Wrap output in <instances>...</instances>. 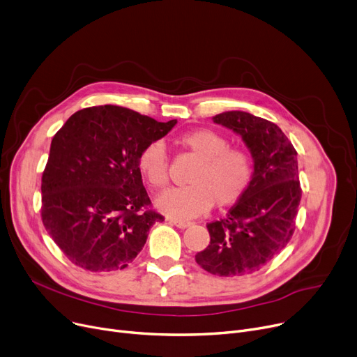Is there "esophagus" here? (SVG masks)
Listing matches in <instances>:
<instances>
[{"mask_svg":"<svg viewBox=\"0 0 357 357\" xmlns=\"http://www.w3.org/2000/svg\"><path fill=\"white\" fill-rule=\"evenodd\" d=\"M167 221L171 222V224H174V226H176V227H179V229H186L190 226V221H183V220H175V218H167Z\"/></svg>","mask_w":357,"mask_h":357,"instance_id":"1","label":"esophagus"}]
</instances>
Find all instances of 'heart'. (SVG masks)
Returning a JSON list of instances; mask_svg holds the SVG:
<instances>
[{
    "instance_id": "obj_1",
    "label": "heart",
    "mask_w": 357,
    "mask_h": 357,
    "mask_svg": "<svg viewBox=\"0 0 357 357\" xmlns=\"http://www.w3.org/2000/svg\"><path fill=\"white\" fill-rule=\"evenodd\" d=\"M175 146L194 156L198 163L188 176V186L165 192L158 207L172 217L192 218L211 210L230 207L246 194L255 175L249 152L229 147V140L210 128H195L179 135ZM137 167L155 190L169 182V160L162 143L152 142L142 149Z\"/></svg>"
}]
</instances>
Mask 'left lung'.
Masks as SVG:
<instances>
[{
	"instance_id": "8db88e82",
	"label": "left lung",
	"mask_w": 357,
	"mask_h": 357,
	"mask_svg": "<svg viewBox=\"0 0 357 357\" xmlns=\"http://www.w3.org/2000/svg\"><path fill=\"white\" fill-rule=\"evenodd\" d=\"M214 123L241 136L255 175L227 217L207 224L210 245L195 260L217 276H245L264 268L292 238L303 195L296 150L275 123L245 111L221 112Z\"/></svg>"
}]
</instances>
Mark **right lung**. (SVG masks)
<instances>
[{
	"label": "right lung",
	"instance_id": "obj_1",
	"mask_svg": "<svg viewBox=\"0 0 357 357\" xmlns=\"http://www.w3.org/2000/svg\"><path fill=\"white\" fill-rule=\"evenodd\" d=\"M175 124L100 105L77 111L54 135L42 175V221L73 265L124 269L165 220L152 210L137 158Z\"/></svg>",
	"mask_w": 357,
	"mask_h": 357
}]
</instances>
